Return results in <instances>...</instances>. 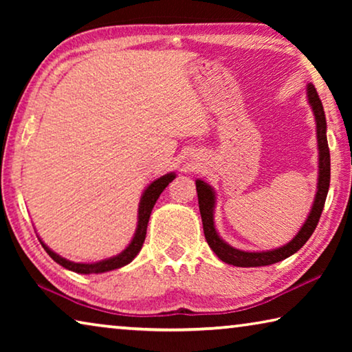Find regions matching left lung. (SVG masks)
<instances>
[{
    "label": "left lung",
    "instance_id": "1",
    "mask_svg": "<svg viewBox=\"0 0 352 352\" xmlns=\"http://www.w3.org/2000/svg\"><path fill=\"white\" fill-rule=\"evenodd\" d=\"M309 105L314 111L315 124H317V142H318V183H317V194H315L314 204L311 208V212L306 219V222L298 231L296 236L285 245L273 250H267V252H243V250L231 247L226 243L222 237L219 236L216 225H214V208H216V192L214 189L204 180H195V188H197L199 195V208L201 222H204V233L206 237V242L214 253L217 254L220 261L226 262V264L236 265V267H264L275 264V262L283 261L289 258L294 253H296L309 237L317 228L318 220L323 211L327 190H329V182H331V155L329 147H327V138H326V118L323 104L318 98V93L315 90L312 83H307L306 88Z\"/></svg>",
    "mask_w": 352,
    "mask_h": 352
}]
</instances>
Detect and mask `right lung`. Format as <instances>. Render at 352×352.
I'll return each instance as SVG.
<instances>
[{
    "mask_svg": "<svg viewBox=\"0 0 352 352\" xmlns=\"http://www.w3.org/2000/svg\"><path fill=\"white\" fill-rule=\"evenodd\" d=\"M174 178H175L174 172H169V174H166L163 177L157 178V180H153L144 189V192H142L141 200H140V206H138V225H136L133 239L130 241L126 250H122L121 253L113 256V258L102 259L98 262H88V264L87 262H73V261L62 258V256L57 254L56 252H52V250L40 239L41 247L46 250V253L50 254L51 258L57 262V264H60L62 267H65V269H68L71 272L82 273V275H91V273H105V272H110L115 269H121V267L130 264V262L135 259V256L141 252L142 243H144V239H146L147 223H148V219H151L152 208L155 204H157L160 194L163 192L166 186H168V184L174 180Z\"/></svg>",
    "mask_w": 352,
    "mask_h": 352,
    "instance_id": "1",
    "label": "right lung"
}]
</instances>
